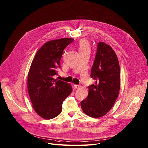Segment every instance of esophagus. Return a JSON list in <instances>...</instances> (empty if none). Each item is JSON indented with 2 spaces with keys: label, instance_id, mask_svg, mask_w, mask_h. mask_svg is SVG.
Masks as SVG:
<instances>
[{
  "label": "esophagus",
  "instance_id": "obj_1",
  "mask_svg": "<svg viewBox=\"0 0 148 148\" xmlns=\"http://www.w3.org/2000/svg\"><path fill=\"white\" fill-rule=\"evenodd\" d=\"M80 87V85H77V84H75L74 85V88H76V89H78V88H79Z\"/></svg>",
  "mask_w": 148,
  "mask_h": 148
}]
</instances>
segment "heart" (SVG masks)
Instances as JSON below:
<instances>
[{
	"label": "heart",
	"mask_w": 148,
	"mask_h": 148,
	"mask_svg": "<svg viewBox=\"0 0 148 148\" xmlns=\"http://www.w3.org/2000/svg\"><path fill=\"white\" fill-rule=\"evenodd\" d=\"M78 51L79 52L84 51H90V45L86 40H81L78 43Z\"/></svg>",
	"instance_id": "obj_1"
}]
</instances>
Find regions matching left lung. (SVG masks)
Segmentation results:
<instances>
[{
    "label": "left lung",
    "instance_id": "1",
    "mask_svg": "<svg viewBox=\"0 0 148 148\" xmlns=\"http://www.w3.org/2000/svg\"><path fill=\"white\" fill-rule=\"evenodd\" d=\"M95 84L88 86V94L81 102L83 112L92 118L104 116L114 106L120 89V69L117 56L110 46L97 45L91 70Z\"/></svg>",
    "mask_w": 148,
    "mask_h": 148
}]
</instances>
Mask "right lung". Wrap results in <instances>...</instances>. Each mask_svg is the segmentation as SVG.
<instances>
[{
	"label": "right lung",
	"mask_w": 148,
	"mask_h": 148,
	"mask_svg": "<svg viewBox=\"0 0 148 148\" xmlns=\"http://www.w3.org/2000/svg\"><path fill=\"white\" fill-rule=\"evenodd\" d=\"M74 40L62 38L48 41L37 52L28 73L27 89L36 112L43 119L60 115L62 102L73 91L70 83L54 78L60 70L64 49Z\"/></svg>",
	"instance_id": "obj_1"
}]
</instances>
